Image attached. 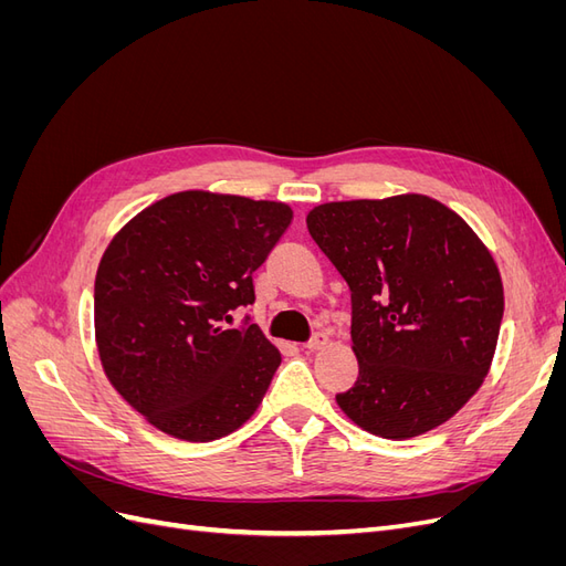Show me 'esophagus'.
<instances>
[{
  "mask_svg": "<svg viewBox=\"0 0 566 566\" xmlns=\"http://www.w3.org/2000/svg\"><path fill=\"white\" fill-rule=\"evenodd\" d=\"M323 347H328V335H323V333L314 335V337L304 345L306 352H318V349H323Z\"/></svg>",
  "mask_w": 566,
  "mask_h": 566,
  "instance_id": "34e87169",
  "label": "esophagus"
}]
</instances>
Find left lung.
I'll return each mask as SVG.
<instances>
[{
	"label": "left lung",
	"instance_id": "8db88e82",
	"mask_svg": "<svg viewBox=\"0 0 566 566\" xmlns=\"http://www.w3.org/2000/svg\"><path fill=\"white\" fill-rule=\"evenodd\" d=\"M306 229L352 290L358 378L337 406L401 441L451 420L489 375L503 281L468 221L420 193L323 202Z\"/></svg>",
	"mask_w": 566,
	"mask_h": 566
}]
</instances>
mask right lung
I'll use <instances>...</instances> for the list:
<instances>
[{
  "label": "right lung",
  "mask_w": 566,
  "mask_h": 566,
  "mask_svg": "<svg viewBox=\"0 0 566 566\" xmlns=\"http://www.w3.org/2000/svg\"><path fill=\"white\" fill-rule=\"evenodd\" d=\"M293 221L285 202L181 191L119 229L98 262L94 333L108 382L156 430L214 441L260 408L281 352L256 325L252 276Z\"/></svg>",
  "instance_id": "obj_1"
}]
</instances>
